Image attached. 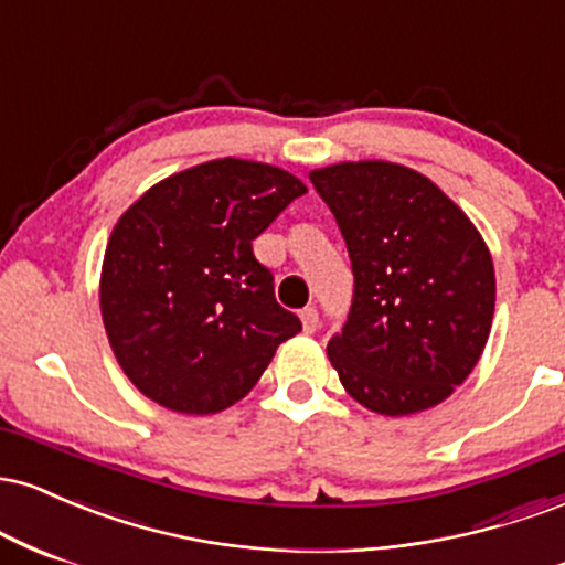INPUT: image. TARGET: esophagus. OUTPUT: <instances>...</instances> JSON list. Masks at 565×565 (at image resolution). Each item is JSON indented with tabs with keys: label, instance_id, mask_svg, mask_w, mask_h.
<instances>
[{
	"label": "esophagus",
	"instance_id": "obj_1",
	"mask_svg": "<svg viewBox=\"0 0 565 565\" xmlns=\"http://www.w3.org/2000/svg\"><path fill=\"white\" fill-rule=\"evenodd\" d=\"M300 321H302L305 332L313 334L316 329H319V313H316V308H305V310H300Z\"/></svg>",
	"mask_w": 565,
	"mask_h": 565
}]
</instances>
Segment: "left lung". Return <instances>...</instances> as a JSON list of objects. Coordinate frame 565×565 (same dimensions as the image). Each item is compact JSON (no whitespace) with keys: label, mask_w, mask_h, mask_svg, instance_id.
<instances>
[{"label":"left lung","mask_w":565,"mask_h":565,"mask_svg":"<svg viewBox=\"0 0 565 565\" xmlns=\"http://www.w3.org/2000/svg\"><path fill=\"white\" fill-rule=\"evenodd\" d=\"M348 244L355 289L327 353L369 412L406 417L468 380L491 332L497 278L472 220L430 178L393 161L310 172Z\"/></svg>","instance_id":"obj_1"}]
</instances>
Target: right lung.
I'll list each match as a JSON object with an SVG mask.
<instances>
[{"mask_svg":"<svg viewBox=\"0 0 565 565\" xmlns=\"http://www.w3.org/2000/svg\"><path fill=\"white\" fill-rule=\"evenodd\" d=\"M302 193L281 167L212 159L159 180L116 220L100 313L116 361L146 398L180 414L223 412L300 332L252 242Z\"/></svg>","mask_w":565,"mask_h":565,"instance_id":"1","label":"right lung"}]
</instances>
